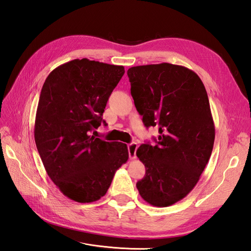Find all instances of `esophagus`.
<instances>
[{
  "label": "esophagus",
  "mask_w": 251,
  "mask_h": 251,
  "mask_svg": "<svg viewBox=\"0 0 251 251\" xmlns=\"http://www.w3.org/2000/svg\"><path fill=\"white\" fill-rule=\"evenodd\" d=\"M137 143L136 142H132L130 144H127V150H128V155H130L131 159H135L136 158V151H137Z\"/></svg>",
  "instance_id": "obj_1"
}]
</instances>
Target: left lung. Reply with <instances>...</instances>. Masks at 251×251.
I'll list each match as a JSON object with an SVG mask.
<instances>
[{"instance_id":"8db88e82","label":"left lung","mask_w":251,"mask_h":251,"mask_svg":"<svg viewBox=\"0 0 251 251\" xmlns=\"http://www.w3.org/2000/svg\"><path fill=\"white\" fill-rule=\"evenodd\" d=\"M127 76L144 126L159 128L156 146L144 143L136 151L146 166L136 186L149 204L170 206L198 183L214 148L206 90L193 70L169 63L132 67Z\"/></svg>"}]
</instances>
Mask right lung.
I'll return each instance as SVG.
<instances>
[{
  "mask_svg": "<svg viewBox=\"0 0 251 251\" xmlns=\"http://www.w3.org/2000/svg\"><path fill=\"white\" fill-rule=\"evenodd\" d=\"M124 74V66L73 59L55 68L43 85L35 144L48 176L73 201L100 200L128 159L126 143L91 135L105 124L102 113Z\"/></svg>",
  "mask_w": 251,
  "mask_h": 251,
  "instance_id": "add662e5",
  "label": "right lung"
}]
</instances>
